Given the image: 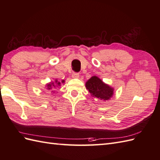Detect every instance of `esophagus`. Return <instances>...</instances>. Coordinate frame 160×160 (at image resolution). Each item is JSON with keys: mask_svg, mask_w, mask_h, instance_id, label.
<instances>
[{"mask_svg": "<svg viewBox=\"0 0 160 160\" xmlns=\"http://www.w3.org/2000/svg\"><path fill=\"white\" fill-rule=\"evenodd\" d=\"M72 77L73 78H79V72H72Z\"/></svg>", "mask_w": 160, "mask_h": 160, "instance_id": "obj_1", "label": "esophagus"}]
</instances>
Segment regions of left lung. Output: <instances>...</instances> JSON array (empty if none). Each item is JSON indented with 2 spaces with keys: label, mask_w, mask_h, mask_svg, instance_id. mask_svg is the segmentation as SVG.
I'll list each match as a JSON object with an SVG mask.
<instances>
[{
  "label": "left lung",
  "mask_w": 160,
  "mask_h": 160,
  "mask_svg": "<svg viewBox=\"0 0 160 160\" xmlns=\"http://www.w3.org/2000/svg\"><path fill=\"white\" fill-rule=\"evenodd\" d=\"M85 86L92 96L101 100H108L113 94V89L104 83L96 76L90 78L86 82Z\"/></svg>",
  "instance_id": "8db88e82"
}]
</instances>
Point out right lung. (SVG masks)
Masks as SVG:
<instances>
[{
    "mask_svg": "<svg viewBox=\"0 0 160 160\" xmlns=\"http://www.w3.org/2000/svg\"><path fill=\"white\" fill-rule=\"evenodd\" d=\"M60 82H58L57 81H56V83H48V85H47V89H49V90H52V89H53L54 88H56V85H60ZM52 92H53V91H52Z\"/></svg>",
    "mask_w": 160,
    "mask_h": 160,
    "instance_id": "add662e5",
    "label": "right lung"
}]
</instances>
